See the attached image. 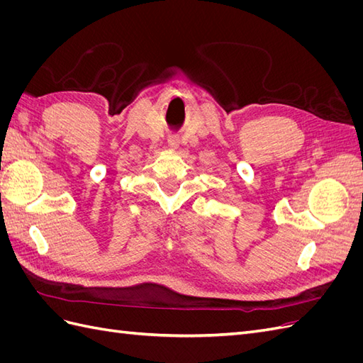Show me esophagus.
<instances>
[{
    "instance_id": "obj_1",
    "label": "esophagus",
    "mask_w": 363,
    "mask_h": 363,
    "mask_svg": "<svg viewBox=\"0 0 363 363\" xmlns=\"http://www.w3.org/2000/svg\"><path fill=\"white\" fill-rule=\"evenodd\" d=\"M168 145H169V148L175 150V148L179 147V139L175 138V136H169V138H168Z\"/></svg>"
}]
</instances>
